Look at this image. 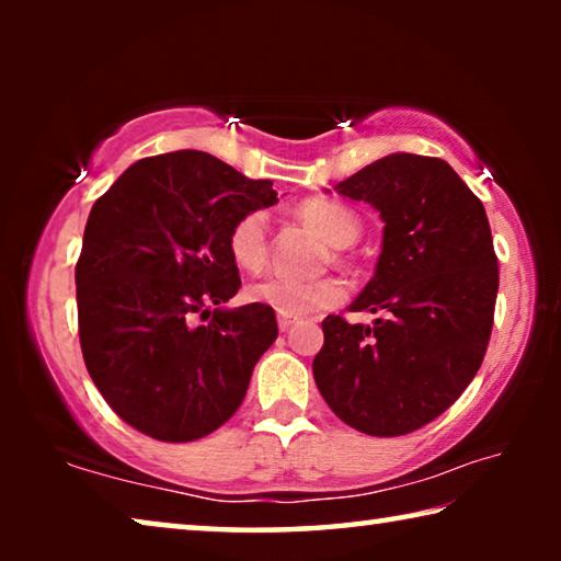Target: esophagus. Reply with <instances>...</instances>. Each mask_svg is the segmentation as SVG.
<instances>
[{
	"label": "esophagus",
	"mask_w": 561,
	"mask_h": 561,
	"mask_svg": "<svg viewBox=\"0 0 561 561\" xmlns=\"http://www.w3.org/2000/svg\"><path fill=\"white\" fill-rule=\"evenodd\" d=\"M277 321H279V329H282V331H289V329L294 327V321H297V319H291V317H284V314H279V319H277Z\"/></svg>",
	"instance_id": "esophagus-1"
}]
</instances>
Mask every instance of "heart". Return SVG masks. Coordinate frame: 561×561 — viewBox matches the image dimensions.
I'll return each mask as SVG.
<instances>
[{
  "label": "heart",
  "instance_id": "heart-1",
  "mask_svg": "<svg viewBox=\"0 0 561 561\" xmlns=\"http://www.w3.org/2000/svg\"><path fill=\"white\" fill-rule=\"evenodd\" d=\"M297 215L304 222L314 227L329 244L348 247L356 242L360 232V220L348 207L329 201H307L299 205ZM267 215L254 210L242 215L230 232H227V252L232 262L244 272H260L267 262ZM247 299L264 304L284 317H307L314 311L336 307L344 297V289L336 279H291V277H264L247 287Z\"/></svg>",
  "mask_w": 561,
  "mask_h": 561
}]
</instances>
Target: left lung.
I'll use <instances>...</instances> for the list:
<instances>
[{
    "mask_svg": "<svg viewBox=\"0 0 561 561\" xmlns=\"http://www.w3.org/2000/svg\"><path fill=\"white\" fill-rule=\"evenodd\" d=\"M381 213L376 272L351 311L327 317L321 396L351 428L405 435L458 401L485 358L500 270L485 207L440 158L391 153L334 187Z\"/></svg>",
    "mask_w": 561,
    "mask_h": 561,
    "instance_id": "left-lung-1",
    "label": "left lung"
}]
</instances>
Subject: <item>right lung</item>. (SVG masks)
Listing matches in <instances>:
<instances>
[{
    "mask_svg": "<svg viewBox=\"0 0 561 561\" xmlns=\"http://www.w3.org/2000/svg\"><path fill=\"white\" fill-rule=\"evenodd\" d=\"M274 203L270 180L203 150L138 160L93 203L76 262L81 351L136 431L190 443L240 408L277 317L264 304L222 307L242 284L227 232Z\"/></svg>",
    "mask_w": 561,
    "mask_h": 561,
    "instance_id": "add662e5",
    "label": "right lung"
}]
</instances>
